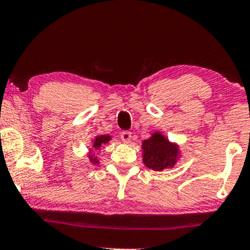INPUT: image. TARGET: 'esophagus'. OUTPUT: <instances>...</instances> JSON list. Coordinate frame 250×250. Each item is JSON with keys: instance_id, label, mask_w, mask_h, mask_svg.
Segmentation results:
<instances>
[{"instance_id": "esophagus-1", "label": "esophagus", "mask_w": 250, "mask_h": 250, "mask_svg": "<svg viewBox=\"0 0 250 250\" xmlns=\"http://www.w3.org/2000/svg\"><path fill=\"white\" fill-rule=\"evenodd\" d=\"M131 137H132L131 132H128V131H124V132H122V133H120V138H122V140L124 141L125 144H127L128 141L131 140Z\"/></svg>"}]
</instances>
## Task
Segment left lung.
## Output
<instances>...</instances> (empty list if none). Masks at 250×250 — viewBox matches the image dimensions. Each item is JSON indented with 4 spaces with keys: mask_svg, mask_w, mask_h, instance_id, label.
I'll list each match as a JSON object with an SVG mask.
<instances>
[{
    "mask_svg": "<svg viewBox=\"0 0 250 250\" xmlns=\"http://www.w3.org/2000/svg\"><path fill=\"white\" fill-rule=\"evenodd\" d=\"M143 149L145 166L156 171L171 168L178 155L177 147L169 143L161 133H154L149 139L145 140Z\"/></svg>",
    "mask_w": 250,
    "mask_h": 250,
    "instance_id": "8db88e82",
    "label": "left lung"
}]
</instances>
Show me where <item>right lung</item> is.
<instances>
[{
    "label": "right lung",
    "instance_id": "right-lung-1",
    "mask_svg": "<svg viewBox=\"0 0 250 250\" xmlns=\"http://www.w3.org/2000/svg\"><path fill=\"white\" fill-rule=\"evenodd\" d=\"M110 138L111 137H109V135H100V137H96V138H95V140H94V148L98 149L102 146V145L106 144L107 141L110 140ZM89 159H90V162L94 163V165H95V163H98L97 158H94V155L89 156Z\"/></svg>",
    "mask_w": 250,
    "mask_h": 250
}]
</instances>
